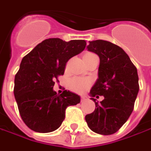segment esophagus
Wrapping results in <instances>:
<instances>
[{
    "label": "esophagus",
    "instance_id": "34e87169",
    "mask_svg": "<svg viewBox=\"0 0 151 151\" xmlns=\"http://www.w3.org/2000/svg\"><path fill=\"white\" fill-rule=\"evenodd\" d=\"M87 100H88V97H87V96H82L81 97V101H87Z\"/></svg>",
    "mask_w": 151,
    "mask_h": 151
}]
</instances>
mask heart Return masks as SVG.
<instances>
[{
  "mask_svg": "<svg viewBox=\"0 0 151 151\" xmlns=\"http://www.w3.org/2000/svg\"><path fill=\"white\" fill-rule=\"evenodd\" d=\"M94 55V54H91V53H87L86 54V55ZM91 86V81L86 78H81V77H75L72 78L70 82H69V87L70 89L75 92H77V93H82L85 92Z\"/></svg>",
  "mask_w": 151,
  "mask_h": 151,
  "instance_id": "obj_1",
  "label": "heart"
}]
</instances>
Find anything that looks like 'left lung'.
Segmentation results:
<instances>
[{
	"label": "left lung",
	"mask_w": 151,
	"mask_h": 151,
	"mask_svg": "<svg viewBox=\"0 0 151 151\" xmlns=\"http://www.w3.org/2000/svg\"><path fill=\"white\" fill-rule=\"evenodd\" d=\"M87 50L100 58L98 79L91 96H103L104 99L98 103L91 98L96 108L85 119L93 132L113 134L124 124L134 110L139 89L137 69L122 48L108 41H91Z\"/></svg>",
	"instance_id": "1"
}]
</instances>
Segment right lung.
<instances>
[{
	"mask_svg": "<svg viewBox=\"0 0 151 151\" xmlns=\"http://www.w3.org/2000/svg\"><path fill=\"white\" fill-rule=\"evenodd\" d=\"M85 40L63 41L49 38L38 44L23 57L15 76L14 96L21 118L32 130L50 133L64 121L65 109L81 98L69 91L58 95L53 87L63 76L67 61L82 52Z\"/></svg>",
	"mask_w": 151,
	"mask_h": 151,
	"instance_id": "1",
	"label": "right lung"
}]
</instances>
